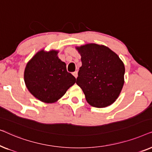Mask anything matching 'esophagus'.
I'll return each instance as SVG.
<instances>
[{"mask_svg": "<svg viewBox=\"0 0 152 152\" xmlns=\"http://www.w3.org/2000/svg\"><path fill=\"white\" fill-rule=\"evenodd\" d=\"M72 75H73L75 77L77 78V75H78V72H77V71H75L74 72H72Z\"/></svg>", "mask_w": 152, "mask_h": 152, "instance_id": "esophagus-1", "label": "esophagus"}]
</instances>
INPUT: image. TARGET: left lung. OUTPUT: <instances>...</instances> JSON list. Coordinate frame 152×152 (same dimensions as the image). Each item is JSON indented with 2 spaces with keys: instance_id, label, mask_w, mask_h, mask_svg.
<instances>
[{
  "instance_id": "1",
  "label": "left lung",
  "mask_w": 152,
  "mask_h": 152,
  "mask_svg": "<svg viewBox=\"0 0 152 152\" xmlns=\"http://www.w3.org/2000/svg\"><path fill=\"white\" fill-rule=\"evenodd\" d=\"M81 55L76 84L92 107L103 108L113 104L124 85L125 68L117 54L95 43L76 47Z\"/></svg>"
}]
</instances>
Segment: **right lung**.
<instances>
[{"label":"right lung","instance_id":"add662e5","mask_svg":"<svg viewBox=\"0 0 152 152\" xmlns=\"http://www.w3.org/2000/svg\"><path fill=\"white\" fill-rule=\"evenodd\" d=\"M58 51H39L27 64L26 85L32 95L45 103H54L65 94L76 79L59 59Z\"/></svg>","mask_w":152,"mask_h":152}]
</instances>
